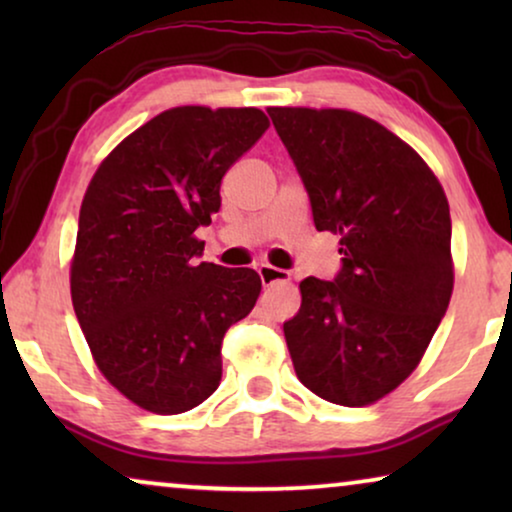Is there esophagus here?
<instances>
[{
    "mask_svg": "<svg viewBox=\"0 0 512 512\" xmlns=\"http://www.w3.org/2000/svg\"><path fill=\"white\" fill-rule=\"evenodd\" d=\"M258 277H261L263 286H272V284H289L291 282V275L282 268H275V265H261L258 268Z\"/></svg>",
    "mask_w": 512,
    "mask_h": 512,
    "instance_id": "esophagus-1",
    "label": "esophagus"
}]
</instances>
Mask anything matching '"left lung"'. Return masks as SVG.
<instances>
[{"instance_id": "1", "label": "left lung", "mask_w": 512, "mask_h": 512, "mask_svg": "<svg viewBox=\"0 0 512 512\" xmlns=\"http://www.w3.org/2000/svg\"><path fill=\"white\" fill-rule=\"evenodd\" d=\"M310 195L314 226L340 235L333 282H300L284 324L298 380L328 403L361 408L419 366L454 286L450 205L401 137L349 109L270 107Z\"/></svg>"}]
</instances>
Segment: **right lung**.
Segmentation results:
<instances>
[{"mask_svg":"<svg viewBox=\"0 0 512 512\" xmlns=\"http://www.w3.org/2000/svg\"><path fill=\"white\" fill-rule=\"evenodd\" d=\"M268 125L256 107L167 109L125 137L86 188L74 312L100 373L142 410L179 415L207 401L223 335L254 310L261 277L200 263L195 230L212 223L223 174Z\"/></svg>","mask_w":512,"mask_h":512,"instance_id":"1","label":"right lung"}]
</instances>
